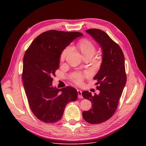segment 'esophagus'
<instances>
[{
    "label": "esophagus",
    "mask_w": 146,
    "mask_h": 146,
    "mask_svg": "<svg viewBox=\"0 0 146 146\" xmlns=\"http://www.w3.org/2000/svg\"><path fill=\"white\" fill-rule=\"evenodd\" d=\"M82 92L80 90H78V98H83V96L82 95Z\"/></svg>",
    "instance_id": "34e87169"
}]
</instances>
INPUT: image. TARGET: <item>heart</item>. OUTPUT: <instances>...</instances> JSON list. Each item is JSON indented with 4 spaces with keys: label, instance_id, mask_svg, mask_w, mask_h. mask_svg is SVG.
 I'll use <instances>...</instances> for the list:
<instances>
[{
    "label": "heart",
    "instance_id": "heart-1",
    "mask_svg": "<svg viewBox=\"0 0 146 146\" xmlns=\"http://www.w3.org/2000/svg\"><path fill=\"white\" fill-rule=\"evenodd\" d=\"M78 48L80 50L81 53L83 57L91 56H93L96 51V47L94 43L87 39H83L81 40L78 43ZM72 51V47H68L66 49L63 50V51L61 52L60 56V60L63 61L67 56L70 54ZM89 75V73H86L85 75L83 76L82 74H79L75 79V82L77 83H81L82 82V80L84 78V76H88Z\"/></svg>",
    "mask_w": 146,
    "mask_h": 146
}]
</instances>
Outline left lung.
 Segmentation results:
<instances>
[{
  "mask_svg": "<svg viewBox=\"0 0 146 146\" xmlns=\"http://www.w3.org/2000/svg\"><path fill=\"white\" fill-rule=\"evenodd\" d=\"M86 32L100 45L102 60L94 78L100 92L92 96L88 91L83 92V98L92 102V108L83 111L82 115L90 124H100L111 118L117 109L127 81L124 56L119 46L103 31L93 28Z\"/></svg>",
  "mask_w": 146,
  "mask_h": 146,
  "instance_id": "1",
  "label": "left lung"
}]
</instances>
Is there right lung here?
<instances>
[{
    "label": "right lung",
    "mask_w": 146,
    "mask_h": 146,
    "mask_svg": "<svg viewBox=\"0 0 146 146\" xmlns=\"http://www.w3.org/2000/svg\"><path fill=\"white\" fill-rule=\"evenodd\" d=\"M81 36L79 32L50 30L38 35L25 53L22 80L28 104L34 115L45 123L60 120L67 104L77 100V90L53 87L52 76L59 67L61 52Z\"/></svg>",
    "instance_id": "right-lung-1"
}]
</instances>
